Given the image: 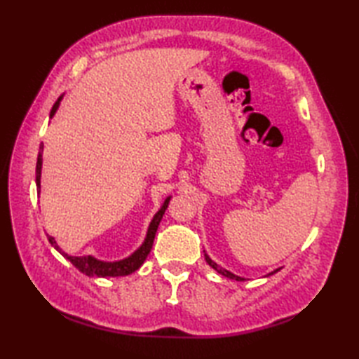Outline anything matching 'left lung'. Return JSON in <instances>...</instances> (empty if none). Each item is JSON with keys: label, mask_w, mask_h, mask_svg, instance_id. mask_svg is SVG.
I'll return each mask as SVG.
<instances>
[{"label": "left lung", "mask_w": 359, "mask_h": 359, "mask_svg": "<svg viewBox=\"0 0 359 359\" xmlns=\"http://www.w3.org/2000/svg\"><path fill=\"white\" fill-rule=\"evenodd\" d=\"M205 261H207V262H208V265H210V266H212V269H215L217 273L222 274V276H225V278H228V279H234V280H243V278H241V276H236V274H233L231 271H228V270L222 269V266H219L215 261H211V257H210L207 253H205ZM276 271H279V269H278V270H274V271H271L270 274H274ZM270 274H269V276H270Z\"/></svg>", "instance_id": "left-lung-1"}]
</instances>
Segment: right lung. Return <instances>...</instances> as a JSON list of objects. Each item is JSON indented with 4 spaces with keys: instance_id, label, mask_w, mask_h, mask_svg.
<instances>
[{
    "instance_id": "1",
    "label": "right lung",
    "mask_w": 359,
    "mask_h": 359,
    "mask_svg": "<svg viewBox=\"0 0 359 359\" xmlns=\"http://www.w3.org/2000/svg\"><path fill=\"white\" fill-rule=\"evenodd\" d=\"M63 95L58 97V100L53 103L52 109H50V118L53 117V114L57 112L60 102H62ZM41 165H43V144L40 147V152H38V158H36V168H35V175H36V189L38 193H40V179H41ZM171 201V196L166 197L162 208H160L156 216L152 217L151 224L148 226V233H147V238H144V242L140 245L139 250H135L131 256H128L126 259H121V261L117 262H104V261H98V259L93 257V256H69L65 251H62L57 245L55 239L52 238V236H48L49 242L52 243L53 247H55L60 253H62L67 261H69L75 269H79L83 274H86V276H98V278H106V276H126V274H131L135 270H139L142 264L144 262V259L148 257L149 251L152 248V243H154V238H156V233H157V228L160 220H162L163 215H165V210L168 208V203Z\"/></svg>"
}]
</instances>
